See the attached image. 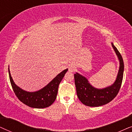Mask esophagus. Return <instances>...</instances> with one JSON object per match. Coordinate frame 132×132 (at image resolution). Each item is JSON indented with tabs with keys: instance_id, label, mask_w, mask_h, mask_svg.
I'll return each mask as SVG.
<instances>
[{
	"instance_id": "esophagus-1",
	"label": "esophagus",
	"mask_w": 132,
	"mask_h": 132,
	"mask_svg": "<svg viewBox=\"0 0 132 132\" xmlns=\"http://www.w3.org/2000/svg\"><path fill=\"white\" fill-rule=\"evenodd\" d=\"M75 66L73 65H71L69 67V72H73L75 71Z\"/></svg>"
}]
</instances>
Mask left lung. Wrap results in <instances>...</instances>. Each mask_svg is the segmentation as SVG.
I'll return each instance as SVG.
<instances>
[{
	"label": "left lung",
	"mask_w": 132,
	"mask_h": 132,
	"mask_svg": "<svg viewBox=\"0 0 132 132\" xmlns=\"http://www.w3.org/2000/svg\"><path fill=\"white\" fill-rule=\"evenodd\" d=\"M112 46L119 60V69L115 82L106 88L98 89L89 84L85 77L78 73L74 74L77 96L82 104L90 107H99L110 103L118 94L123 78L124 62L122 56L113 44Z\"/></svg>",
	"instance_id": "obj_1"
}]
</instances>
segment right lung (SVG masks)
<instances>
[{
    "instance_id": "add662e5",
    "label": "right lung",
    "mask_w": 132,
    "mask_h": 132,
    "mask_svg": "<svg viewBox=\"0 0 132 132\" xmlns=\"http://www.w3.org/2000/svg\"><path fill=\"white\" fill-rule=\"evenodd\" d=\"M67 71L68 69H66L60 73L48 85L41 90L34 92H29L22 90L15 85L8 68L10 82L15 95L21 102L26 106L37 109L48 108L54 103L57 98L59 84Z\"/></svg>"
}]
</instances>
